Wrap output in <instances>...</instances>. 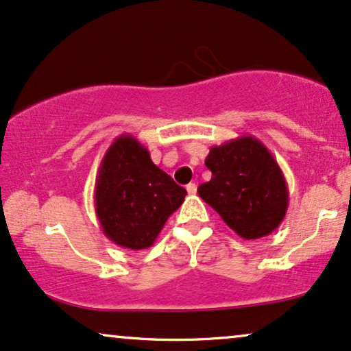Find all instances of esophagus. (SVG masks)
Listing matches in <instances>:
<instances>
[{
  "mask_svg": "<svg viewBox=\"0 0 351 351\" xmlns=\"http://www.w3.org/2000/svg\"><path fill=\"white\" fill-rule=\"evenodd\" d=\"M186 191H188L189 195H194L195 193H197V184H195V183H189L188 186H186Z\"/></svg>",
  "mask_w": 351,
  "mask_h": 351,
  "instance_id": "esophagus-1",
  "label": "esophagus"
}]
</instances>
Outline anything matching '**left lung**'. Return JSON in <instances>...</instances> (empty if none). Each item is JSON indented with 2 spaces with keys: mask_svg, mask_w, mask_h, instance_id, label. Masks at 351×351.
I'll use <instances>...</instances> for the list:
<instances>
[{
  "mask_svg": "<svg viewBox=\"0 0 351 351\" xmlns=\"http://www.w3.org/2000/svg\"><path fill=\"white\" fill-rule=\"evenodd\" d=\"M205 165L212 180L197 193L242 239H260L286 217L289 189L268 147L254 136H241L210 149Z\"/></svg>",
  "mask_w": 351,
  "mask_h": 351,
  "instance_id": "left-lung-1",
  "label": "left lung"
}]
</instances>
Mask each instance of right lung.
<instances>
[{
  "mask_svg": "<svg viewBox=\"0 0 351 351\" xmlns=\"http://www.w3.org/2000/svg\"><path fill=\"white\" fill-rule=\"evenodd\" d=\"M181 188L151 160L132 134H121L101 160L95 210L101 230L114 244L143 250L156 242L168 217L184 202Z\"/></svg>",
  "mask_w": 351,
  "mask_h": 351,
  "instance_id": "1",
  "label": "right lung"
}]
</instances>
